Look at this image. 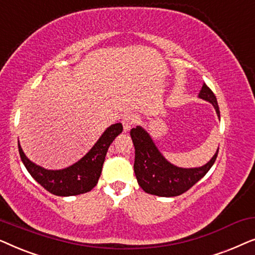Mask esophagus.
Masks as SVG:
<instances>
[{
  "mask_svg": "<svg viewBox=\"0 0 255 255\" xmlns=\"http://www.w3.org/2000/svg\"><path fill=\"white\" fill-rule=\"evenodd\" d=\"M137 122V117L134 116L133 114L128 113V114H125L123 118H122V124H123V128H124V132H128L131 130V128L133 127V124Z\"/></svg>",
  "mask_w": 255,
  "mask_h": 255,
  "instance_id": "34e87169",
  "label": "esophagus"
}]
</instances>
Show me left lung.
<instances>
[{
	"mask_svg": "<svg viewBox=\"0 0 255 255\" xmlns=\"http://www.w3.org/2000/svg\"><path fill=\"white\" fill-rule=\"evenodd\" d=\"M198 97L214 106L218 118L219 108L215 94L205 85L202 87ZM134 145V174L139 186L145 193L161 197H174L186 193L195 183L207 174L216 161L218 148L215 155L201 167L182 168L170 163L156 145L147 131L142 127H135L130 132Z\"/></svg>",
	"mask_w": 255,
	"mask_h": 255,
	"instance_id": "obj_1",
	"label": "left lung"
}]
</instances>
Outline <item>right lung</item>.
<instances>
[{
	"label": "right lung",
	"mask_w": 255,
	"mask_h": 255,
	"mask_svg": "<svg viewBox=\"0 0 255 255\" xmlns=\"http://www.w3.org/2000/svg\"><path fill=\"white\" fill-rule=\"evenodd\" d=\"M122 131L123 125L121 123L110 125L86 155L62 169H46L32 162L23 152L19 141L18 151L27 172L41 187L57 196H75L88 193L96 186L108 148Z\"/></svg>",
	"instance_id": "1"
}]
</instances>
